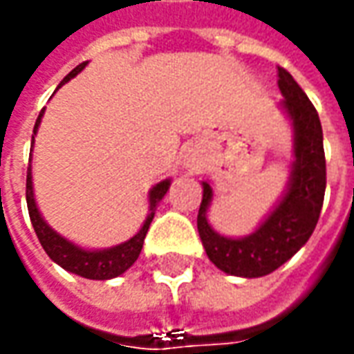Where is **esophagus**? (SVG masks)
I'll return each mask as SVG.
<instances>
[{
  "mask_svg": "<svg viewBox=\"0 0 354 354\" xmlns=\"http://www.w3.org/2000/svg\"><path fill=\"white\" fill-rule=\"evenodd\" d=\"M185 165L191 169V171H196L198 167H201V158H198V153L196 152H189L187 156H185Z\"/></svg>",
  "mask_w": 354,
  "mask_h": 354,
  "instance_id": "34e87169",
  "label": "esophagus"
}]
</instances>
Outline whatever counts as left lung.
Listing matches in <instances>:
<instances>
[{
  "mask_svg": "<svg viewBox=\"0 0 354 354\" xmlns=\"http://www.w3.org/2000/svg\"><path fill=\"white\" fill-rule=\"evenodd\" d=\"M281 107L293 125L295 162L283 198L262 225L247 237L231 239L216 233L208 223L212 187L202 183L198 235L208 258L221 272L239 277H262L283 266L306 245L320 218L326 192V156L320 117L289 71L277 67Z\"/></svg>",
  "mask_w": 354,
  "mask_h": 354,
  "instance_id": "obj_1",
  "label": "left lung"
}]
</instances>
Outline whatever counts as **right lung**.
I'll return each instance as SVG.
<instances>
[{"label": "right lung", "instance_id": "1", "mask_svg": "<svg viewBox=\"0 0 354 354\" xmlns=\"http://www.w3.org/2000/svg\"><path fill=\"white\" fill-rule=\"evenodd\" d=\"M84 67H86V63H80L79 67H75L65 79L61 80L57 88H61L65 82H69L75 75H79ZM42 115L44 109L40 111L38 119H36L34 135H36V131H38V127H40ZM169 185H171V181L165 179V181L158 183L156 187H152V191L148 194V201H150V214H148L145 225L140 227V231L136 233L135 237H131L129 241H125V243L117 245V247L104 248V250H86V248L77 247L75 243H71V241H67L65 237H61L59 233H55V231L44 221L42 214H40V209L36 206V201H34L32 169H30V165H28V169H26V206H28V216H30L32 227L34 231H36V237H38L40 245H42L44 250H46V254L50 256L55 264H59L63 270H67L71 274H77L80 275V277H86V279H111V277L125 274L127 270L136 262V258H138L140 250H142V245H145V237L146 233H148L150 223H152L156 208H158L160 201L165 196V192L169 191Z\"/></svg>", "mask_w": 354, "mask_h": 354}]
</instances>
